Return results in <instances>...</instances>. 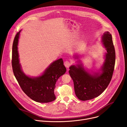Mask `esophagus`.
<instances>
[{
    "label": "esophagus",
    "mask_w": 127,
    "mask_h": 127,
    "mask_svg": "<svg viewBox=\"0 0 127 127\" xmlns=\"http://www.w3.org/2000/svg\"><path fill=\"white\" fill-rule=\"evenodd\" d=\"M71 62H69V61H66L65 62V63H64V65H65V66L66 67H67V68H68L70 65H71Z\"/></svg>",
    "instance_id": "1"
}]
</instances>
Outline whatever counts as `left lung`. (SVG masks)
<instances>
[{
	"mask_svg": "<svg viewBox=\"0 0 127 127\" xmlns=\"http://www.w3.org/2000/svg\"><path fill=\"white\" fill-rule=\"evenodd\" d=\"M101 42L106 50L104 62L99 72L92 74L85 70L80 60L76 65L69 67V73L73 81L75 93L78 98L85 101L100 95L110 84L115 67L116 54L112 36L105 32L102 36ZM78 59V55L74 56Z\"/></svg>",
	"mask_w": 127,
	"mask_h": 127,
	"instance_id": "left-lung-1",
	"label": "left lung"
}]
</instances>
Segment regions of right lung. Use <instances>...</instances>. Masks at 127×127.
I'll return each instance as SVG.
<instances>
[{"instance_id":"obj_1","label":"right lung","mask_w":127,"mask_h":127,"mask_svg":"<svg viewBox=\"0 0 127 127\" xmlns=\"http://www.w3.org/2000/svg\"><path fill=\"white\" fill-rule=\"evenodd\" d=\"M21 32L15 35L12 45V66L14 76L23 92L33 100L41 103L54 101L56 99L54 94L56 82L66 71L63 61L61 58L53 62L39 76L30 77L26 75L20 63L17 50Z\"/></svg>"}]
</instances>
